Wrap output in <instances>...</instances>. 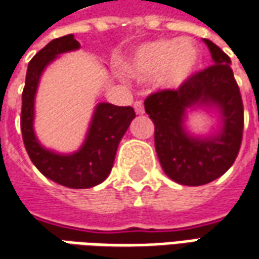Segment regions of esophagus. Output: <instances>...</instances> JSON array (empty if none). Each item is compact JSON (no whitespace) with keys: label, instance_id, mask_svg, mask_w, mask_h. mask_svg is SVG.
Returning <instances> with one entry per match:
<instances>
[{"label":"esophagus","instance_id":"esophagus-1","mask_svg":"<svg viewBox=\"0 0 259 259\" xmlns=\"http://www.w3.org/2000/svg\"><path fill=\"white\" fill-rule=\"evenodd\" d=\"M133 107H135V111H136V114H143V111H145V107H143V103H142V101H135Z\"/></svg>","mask_w":259,"mask_h":259}]
</instances>
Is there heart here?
Wrapping results in <instances>:
<instances>
[{"instance_id":"obj_1","label":"heart","mask_w":259,"mask_h":259,"mask_svg":"<svg viewBox=\"0 0 259 259\" xmlns=\"http://www.w3.org/2000/svg\"><path fill=\"white\" fill-rule=\"evenodd\" d=\"M200 51L191 40L159 39L141 45L124 65L130 78L155 76L163 88H180L196 73Z\"/></svg>"}]
</instances>
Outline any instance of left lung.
I'll list each match as a JSON object with an SVG mask.
<instances>
[{"mask_svg": "<svg viewBox=\"0 0 259 259\" xmlns=\"http://www.w3.org/2000/svg\"><path fill=\"white\" fill-rule=\"evenodd\" d=\"M213 65L194 73L177 90H162L145 100L155 124V149L163 172L183 186H204L231 168L242 143L243 104L231 58L204 39ZM218 108L222 126L216 135L194 138L184 127L187 108Z\"/></svg>", "mask_w": 259, "mask_h": 259, "instance_id": "obj_1", "label": "left lung"}]
</instances>
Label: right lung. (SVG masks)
Here are the masks:
<instances>
[{"mask_svg": "<svg viewBox=\"0 0 259 259\" xmlns=\"http://www.w3.org/2000/svg\"><path fill=\"white\" fill-rule=\"evenodd\" d=\"M79 49L73 34L53 39L30 61L26 73L21 106V133L28 156L45 177L68 188H90L103 183L110 174L118 143L136 117L132 107L98 103L84 145L73 153L62 155L43 148L37 141L34 120V97L40 75L61 53Z\"/></svg>", "mask_w": 259, "mask_h": 259, "instance_id": "obj_1", "label": "right lung"}]
</instances>
